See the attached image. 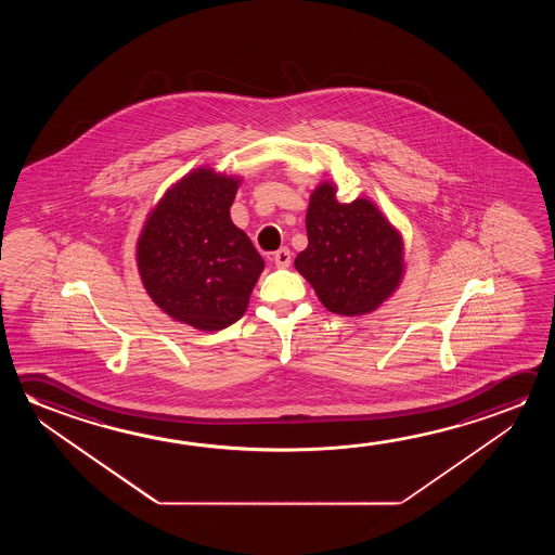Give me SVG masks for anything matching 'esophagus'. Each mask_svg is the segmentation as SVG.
Segmentation results:
<instances>
[{"mask_svg":"<svg viewBox=\"0 0 555 555\" xmlns=\"http://www.w3.org/2000/svg\"><path fill=\"white\" fill-rule=\"evenodd\" d=\"M273 261L279 269H286V267H291L292 263V254L288 247H281L279 251H274Z\"/></svg>","mask_w":555,"mask_h":555,"instance_id":"esophagus-1","label":"esophagus"}]
</instances>
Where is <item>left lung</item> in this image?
<instances>
[{
    "label": "left lung",
    "mask_w": 555,
    "mask_h": 555,
    "mask_svg": "<svg viewBox=\"0 0 555 555\" xmlns=\"http://www.w3.org/2000/svg\"><path fill=\"white\" fill-rule=\"evenodd\" d=\"M306 228L308 247L294 267L328 311L365 315L399 288L402 237L372 201L338 203L335 183H319L309 197Z\"/></svg>",
    "instance_id": "1"
}]
</instances>
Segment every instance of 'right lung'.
Returning <instances> with one entry per match:
<instances>
[{
    "mask_svg": "<svg viewBox=\"0 0 555 555\" xmlns=\"http://www.w3.org/2000/svg\"><path fill=\"white\" fill-rule=\"evenodd\" d=\"M240 178L201 166L173 183L137 240L146 294L170 318L220 331L246 313L264 261L230 219Z\"/></svg>",
    "mask_w": 555,
    "mask_h": 555,
    "instance_id": "obj_1",
    "label": "right lung"
}]
</instances>
